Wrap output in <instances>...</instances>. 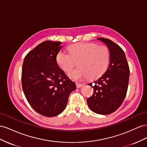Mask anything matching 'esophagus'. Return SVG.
Segmentation results:
<instances>
[{
	"mask_svg": "<svg viewBox=\"0 0 147 147\" xmlns=\"http://www.w3.org/2000/svg\"><path fill=\"white\" fill-rule=\"evenodd\" d=\"M83 86H84V84H82V83H78V82L76 83V87H77L78 88L81 87H82Z\"/></svg>",
	"mask_w": 147,
	"mask_h": 147,
	"instance_id": "1",
	"label": "esophagus"
}]
</instances>
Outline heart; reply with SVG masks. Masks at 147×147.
<instances>
[{"label": "heart", "instance_id": "obj_1", "mask_svg": "<svg viewBox=\"0 0 147 147\" xmlns=\"http://www.w3.org/2000/svg\"><path fill=\"white\" fill-rule=\"evenodd\" d=\"M69 53L60 51L57 53L56 61L65 72L69 73L75 66L79 68L69 74L74 81L88 77L96 79L105 72L110 63V53L106 46L93 42H79L71 45Z\"/></svg>", "mask_w": 147, "mask_h": 147}]
</instances>
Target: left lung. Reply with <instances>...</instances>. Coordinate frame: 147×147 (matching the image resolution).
<instances>
[{"label": "left lung", "instance_id": "left-lung-1", "mask_svg": "<svg viewBox=\"0 0 147 147\" xmlns=\"http://www.w3.org/2000/svg\"><path fill=\"white\" fill-rule=\"evenodd\" d=\"M97 39L108 46L110 63L101 77L88 84L94 88V94L87 98V102L92 111L100 115H108L118 109L124 101L130 70L124 52L118 44L107 38Z\"/></svg>", "mask_w": 147, "mask_h": 147}]
</instances>
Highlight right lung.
Listing matches in <instances>:
<instances>
[{"label": "right lung", "instance_id": "add662e5", "mask_svg": "<svg viewBox=\"0 0 147 147\" xmlns=\"http://www.w3.org/2000/svg\"><path fill=\"white\" fill-rule=\"evenodd\" d=\"M61 44L43 42L28 52L23 64L22 84L25 97L36 112L46 117L60 114L70 93L76 88L57 63Z\"/></svg>", "mask_w": 147, "mask_h": 147}]
</instances>
